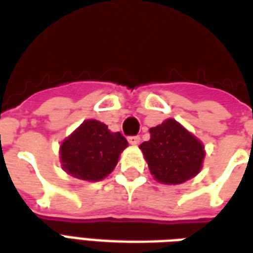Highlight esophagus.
<instances>
[{"label":"esophagus","mask_w":253,"mask_h":253,"mask_svg":"<svg viewBox=\"0 0 253 253\" xmlns=\"http://www.w3.org/2000/svg\"><path fill=\"white\" fill-rule=\"evenodd\" d=\"M128 141H129L132 146H137L140 143V137L139 136H129L128 137Z\"/></svg>","instance_id":"1"}]
</instances>
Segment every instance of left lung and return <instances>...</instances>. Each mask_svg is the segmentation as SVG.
I'll use <instances>...</instances> for the list:
<instances>
[{
	"mask_svg": "<svg viewBox=\"0 0 253 253\" xmlns=\"http://www.w3.org/2000/svg\"><path fill=\"white\" fill-rule=\"evenodd\" d=\"M150 133V140L139 147L158 182L177 185L200 171L206 155L203 144L181 124L168 118Z\"/></svg>",
	"mask_w": 253,
	"mask_h": 253,
	"instance_id": "8db88e82",
	"label": "left lung"
}]
</instances>
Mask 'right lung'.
<instances>
[{
    "label": "right lung",
    "mask_w": 253,
    "mask_h": 253,
    "mask_svg": "<svg viewBox=\"0 0 253 253\" xmlns=\"http://www.w3.org/2000/svg\"><path fill=\"white\" fill-rule=\"evenodd\" d=\"M126 146L128 141L120 132H110L101 121L87 120L62 141L61 164L76 178L99 181L114 170Z\"/></svg>",
    "instance_id": "obj_1"
}]
</instances>
